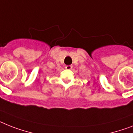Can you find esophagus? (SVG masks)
<instances>
[{"mask_svg": "<svg viewBox=\"0 0 133 133\" xmlns=\"http://www.w3.org/2000/svg\"><path fill=\"white\" fill-rule=\"evenodd\" d=\"M65 68L66 69H68V70H71V69L73 68V66H72V65H66L65 66Z\"/></svg>", "mask_w": 133, "mask_h": 133, "instance_id": "obj_1", "label": "esophagus"}]
</instances>
